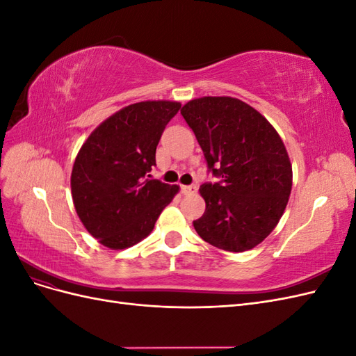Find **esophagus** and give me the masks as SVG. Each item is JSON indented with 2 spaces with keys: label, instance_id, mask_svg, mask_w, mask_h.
Listing matches in <instances>:
<instances>
[{
  "label": "esophagus",
  "instance_id": "34e87169",
  "mask_svg": "<svg viewBox=\"0 0 356 356\" xmlns=\"http://www.w3.org/2000/svg\"><path fill=\"white\" fill-rule=\"evenodd\" d=\"M197 187L196 186H181L182 195H191V193H196Z\"/></svg>",
  "mask_w": 356,
  "mask_h": 356
}]
</instances>
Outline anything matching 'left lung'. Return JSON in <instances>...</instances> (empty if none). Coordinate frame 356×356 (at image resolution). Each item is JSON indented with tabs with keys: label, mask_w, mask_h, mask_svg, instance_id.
<instances>
[{
	"label": "left lung",
	"mask_w": 356,
	"mask_h": 356,
	"mask_svg": "<svg viewBox=\"0 0 356 356\" xmlns=\"http://www.w3.org/2000/svg\"><path fill=\"white\" fill-rule=\"evenodd\" d=\"M220 182L202 184L200 238L243 252L273 232L293 188V166L276 129L251 105L230 96H203L181 108Z\"/></svg>",
	"instance_id": "8db88e82"
}]
</instances>
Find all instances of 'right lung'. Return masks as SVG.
<instances>
[{
	"instance_id": "1",
	"label": "right lung",
	"mask_w": 356,
	"mask_h": 356,
	"mask_svg": "<svg viewBox=\"0 0 356 356\" xmlns=\"http://www.w3.org/2000/svg\"><path fill=\"white\" fill-rule=\"evenodd\" d=\"M181 104L143 101L104 120L75 157L71 193L83 225L110 250H126L145 239L179 191L152 179L156 148Z\"/></svg>"
}]
</instances>
